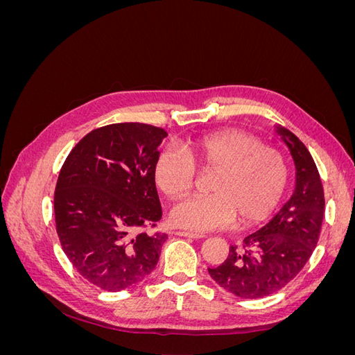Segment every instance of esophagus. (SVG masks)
Listing matches in <instances>:
<instances>
[{"label":"esophagus","mask_w":355,"mask_h":355,"mask_svg":"<svg viewBox=\"0 0 355 355\" xmlns=\"http://www.w3.org/2000/svg\"><path fill=\"white\" fill-rule=\"evenodd\" d=\"M176 235H180V237H188V239H202V234H197V232H191V231H176Z\"/></svg>","instance_id":"1"}]
</instances>
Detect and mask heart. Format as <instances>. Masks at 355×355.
<instances>
[{
  "instance_id": "1",
  "label": "heart",
  "mask_w": 355,
  "mask_h": 355,
  "mask_svg": "<svg viewBox=\"0 0 355 355\" xmlns=\"http://www.w3.org/2000/svg\"><path fill=\"white\" fill-rule=\"evenodd\" d=\"M185 153L166 146L157 155L154 179L168 198H180L194 185L196 167L214 168L207 196H192L171 209L178 227L191 231L225 228L235 216L249 225L263 220L280 202L288 179L284 155L262 146L256 136L228 128L196 136Z\"/></svg>"
}]
</instances>
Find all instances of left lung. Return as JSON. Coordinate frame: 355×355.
Instances as JSON below:
<instances>
[{"label": "left lung", "mask_w": 355, "mask_h": 355, "mask_svg": "<svg viewBox=\"0 0 355 355\" xmlns=\"http://www.w3.org/2000/svg\"><path fill=\"white\" fill-rule=\"evenodd\" d=\"M277 132L295 161L293 196L265 227L231 245L222 265L209 268L214 282L243 299L270 296L292 282L313 254L323 223L324 191L313 157L293 133Z\"/></svg>", "instance_id": "obj_1"}]
</instances>
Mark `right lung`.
Instances as JSON below:
<instances>
[{"label": "right lung", "instance_id": "1", "mask_svg": "<svg viewBox=\"0 0 355 355\" xmlns=\"http://www.w3.org/2000/svg\"><path fill=\"white\" fill-rule=\"evenodd\" d=\"M163 128L116 123L94 128L72 148L55 191L56 231L83 278L106 292L142 282L157 266L167 234L155 188Z\"/></svg>", "mask_w": 355, "mask_h": 355}]
</instances>
